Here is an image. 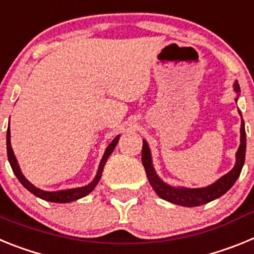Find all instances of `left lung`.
Here are the masks:
<instances>
[{
	"label": "left lung",
	"instance_id": "left-lung-1",
	"mask_svg": "<svg viewBox=\"0 0 254 254\" xmlns=\"http://www.w3.org/2000/svg\"><path fill=\"white\" fill-rule=\"evenodd\" d=\"M234 91L237 93V98H235V102H237L238 98H239V93H241V87H239L238 81L234 82ZM238 112L242 117L241 111ZM142 158L141 159H142L143 168H145V172H146L147 179H149L151 187L154 188V190L160 198L174 203V205L185 206V207H196V206L205 205V203L211 202V201H214V199L219 198L224 193H226L241 176L242 168L244 165V159H246L247 137L243 118H242L241 125V145H239L237 154H235L234 168L207 187H174V186L165 183L155 172V168L152 165L151 150H150L149 145L145 140H142Z\"/></svg>",
	"mask_w": 254,
	"mask_h": 254
}]
</instances>
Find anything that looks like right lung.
I'll return each mask as SVG.
<instances>
[{"label": "right lung", "instance_id": "1", "mask_svg": "<svg viewBox=\"0 0 254 254\" xmlns=\"http://www.w3.org/2000/svg\"><path fill=\"white\" fill-rule=\"evenodd\" d=\"M121 134L116 136L113 141H112L108 147L105 149L104 155H103L102 160H100L99 168H98V172H96V176L94 177L93 181L89 183L87 186H84V187H78V188H69V190H43L40 188H37L34 185H31L30 182L24 177V174L21 173V169L19 167V163L16 160V156L13 154L12 147H11V134H10V125H8L7 128V134H6V145H7V158L8 163H10L11 168H12V172L15 173L16 178L19 179L20 183H21L29 192L34 194V196L39 197L42 199H46V201H49V202H57V203H67V202H72V201H76V199H80L82 197L87 196V194L93 192L94 188L96 187V185L99 183L100 177H102L103 169H104V165L107 163L109 155L113 152V150L116 149L117 143H118V140H120Z\"/></svg>", "mask_w": 254, "mask_h": 254}]
</instances>
